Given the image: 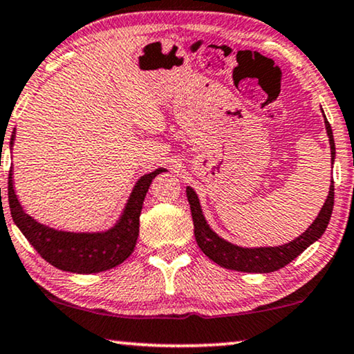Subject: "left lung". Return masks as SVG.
<instances>
[{
  "mask_svg": "<svg viewBox=\"0 0 354 354\" xmlns=\"http://www.w3.org/2000/svg\"><path fill=\"white\" fill-rule=\"evenodd\" d=\"M322 110V109H321ZM324 115V111H322ZM324 124L330 143V161L334 165L335 161V143L332 127L324 115ZM187 198L192 209V217L194 225V238L199 249L204 255H207L220 266L234 271H244V273H271L283 268L292 260L304 252L306 248H310L315 241L319 239L324 234L327 225H329L332 209H334V182H330L329 194L324 206L321 207L317 217L313 223L305 230L300 236L289 241L283 245H266V248H243V245L233 244L230 241L218 236L214 230L209 227L206 217H204L201 203L196 192L192 187H187Z\"/></svg>",
  "mask_w": 354,
  "mask_h": 354,
  "instance_id": "8db88e82",
  "label": "left lung"
}]
</instances>
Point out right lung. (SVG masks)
<instances>
[{
  "instance_id": "add662e5",
  "label": "right lung",
  "mask_w": 354,
  "mask_h": 354,
  "mask_svg": "<svg viewBox=\"0 0 354 354\" xmlns=\"http://www.w3.org/2000/svg\"><path fill=\"white\" fill-rule=\"evenodd\" d=\"M15 129L9 145H14ZM167 169L158 167L142 176L122 207L113 227L104 232H65L44 225L25 212L14 187V172L9 171L8 199L14 223L46 262L76 274L100 273L115 268L132 254L139 238V217L143 199L153 178Z\"/></svg>"
}]
</instances>
